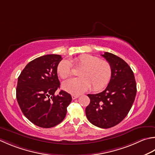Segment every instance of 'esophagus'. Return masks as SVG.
Here are the masks:
<instances>
[{
  "label": "esophagus",
  "mask_w": 155,
  "mask_h": 155,
  "mask_svg": "<svg viewBox=\"0 0 155 155\" xmlns=\"http://www.w3.org/2000/svg\"><path fill=\"white\" fill-rule=\"evenodd\" d=\"M78 97H79V95H72V99H77Z\"/></svg>",
  "instance_id": "esophagus-1"
}]
</instances>
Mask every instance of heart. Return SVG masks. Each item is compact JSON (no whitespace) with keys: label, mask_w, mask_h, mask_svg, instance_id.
Wrapping results in <instances>:
<instances>
[{"label":"heart","mask_w":155,"mask_h":155,"mask_svg":"<svg viewBox=\"0 0 155 155\" xmlns=\"http://www.w3.org/2000/svg\"><path fill=\"white\" fill-rule=\"evenodd\" d=\"M77 67L82 68L78 72L81 77L64 82L62 87L72 94L83 93L92 87L94 91H99L107 85L112 76L111 66L106 60L99 57L84 54L72 60ZM57 71L62 78H67L72 73V64L68 60L59 63Z\"/></svg>","instance_id":"obj_1"}]
</instances>
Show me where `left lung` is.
<instances>
[{
	"instance_id": "left-lung-1",
	"label": "left lung",
	"mask_w": 155,
	"mask_h": 155,
	"mask_svg": "<svg viewBox=\"0 0 155 155\" xmlns=\"http://www.w3.org/2000/svg\"><path fill=\"white\" fill-rule=\"evenodd\" d=\"M101 56L111 66V78L104 91L88 94L90 104L85 114L94 126L110 128L128 115L135 99L136 83L134 72L123 59L109 52Z\"/></svg>"
}]
</instances>
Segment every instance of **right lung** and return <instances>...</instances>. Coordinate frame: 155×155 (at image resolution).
I'll use <instances>...</instances> for the list:
<instances>
[{"label": "right lung", "instance_id": "obj_1", "mask_svg": "<svg viewBox=\"0 0 155 155\" xmlns=\"http://www.w3.org/2000/svg\"><path fill=\"white\" fill-rule=\"evenodd\" d=\"M60 55L48 54L29 62L18 77L16 97L27 119L41 128L54 127L64 119L72 97L61 90L57 74Z\"/></svg>", "mask_w": 155, "mask_h": 155}]
</instances>
